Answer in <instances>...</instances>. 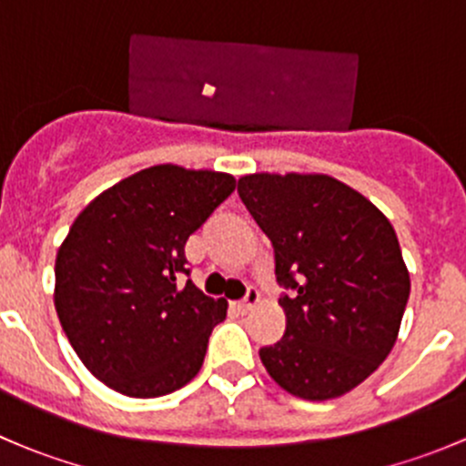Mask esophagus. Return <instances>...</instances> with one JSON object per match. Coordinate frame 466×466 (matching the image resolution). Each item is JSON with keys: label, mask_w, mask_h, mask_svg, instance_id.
I'll return each mask as SVG.
<instances>
[{"label": "esophagus", "mask_w": 466, "mask_h": 466, "mask_svg": "<svg viewBox=\"0 0 466 466\" xmlns=\"http://www.w3.org/2000/svg\"><path fill=\"white\" fill-rule=\"evenodd\" d=\"M259 299H261L259 290H257L255 286H248V290H246V295H243V299H238V302H237L238 311H250L252 307H257V304H259Z\"/></svg>", "instance_id": "1"}]
</instances>
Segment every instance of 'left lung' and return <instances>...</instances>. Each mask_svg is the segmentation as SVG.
Segmentation results:
<instances>
[{
	"label": "left lung",
	"instance_id": "left-lung-1",
	"mask_svg": "<svg viewBox=\"0 0 466 466\" xmlns=\"http://www.w3.org/2000/svg\"><path fill=\"white\" fill-rule=\"evenodd\" d=\"M238 196L272 241L286 289V331L261 347V363L299 399L350 392L388 359L410 295L394 228L365 196L320 173L243 176Z\"/></svg>",
	"mask_w": 466,
	"mask_h": 466
}]
</instances>
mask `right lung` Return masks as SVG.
<instances>
[{
  "mask_svg": "<svg viewBox=\"0 0 466 466\" xmlns=\"http://www.w3.org/2000/svg\"><path fill=\"white\" fill-rule=\"evenodd\" d=\"M237 187L228 173L144 168L89 203L56 257V311L83 365L126 397L176 392L228 316L187 279V238Z\"/></svg>",
  "mask_w": 466,
  "mask_h": 466,
  "instance_id": "1",
  "label": "right lung"
}]
</instances>
